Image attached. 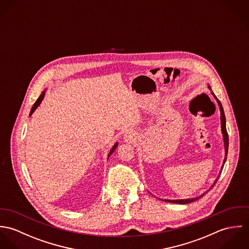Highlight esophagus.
<instances>
[{
	"mask_svg": "<svg viewBox=\"0 0 249 249\" xmlns=\"http://www.w3.org/2000/svg\"><path fill=\"white\" fill-rule=\"evenodd\" d=\"M124 140L127 142H133L134 141V135L131 132H126L124 134Z\"/></svg>",
	"mask_w": 249,
	"mask_h": 249,
	"instance_id": "obj_1",
	"label": "esophagus"
}]
</instances>
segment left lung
<instances>
[{"mask_svg":"<svg viewBox=\"0 0 249 249\" xmlns=\"http://www.w3.org/2000/svg\"><path fill=\"white\" fill-rule=\"evenodd\" d=\"M208 88L211 90V87H210V85H208ZM212 95L213 96V98L215 99V101L217 102V105H218V107H219V110H220V124H221V132H222V136H223V142H224V148H225V157H224V160H223V164H222V166H221V170H220V173L218 174V177L217 178L215 179V181L213 182V185L210 187V189L209 190H207L205 193H203L202 195H200L199 196H196V197H192V198H187V199H165V201H168V202H172V203H178V204H188V203H191V202H193V201H196V200H197V199H199L200 197H202L205 194H207V192L208 191H210L212 188H213V186H214V184L216 183V181H217V179L219 178V176H220V174H221V171H222V169H223V166H224V163H225V161H226V157H227V152H228V144H229V142H228V134H227V130H226V122H225V115H224V111H223V108H222V106H221V104H220V102L217 100V98L214 96V94H213V92H212Z\"/></svg>","mask_w":249,"mask_h":249,"instance_id":"8db88e82","label":"left lung"}]
</instances>
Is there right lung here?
<instances>
[{"label":"right lung","mask_w":249,"mask_h":249,"mask_svg":"<svg viewBox=\"0 0 249 249\" xmlns=\"http://www.w3.org/2000/svg\"><path fill=\"white\" fill-rule=\"evenodd\" d=\"M45 93H46V90L45 91H43L42 92V94L39 96V98L37 99V101H36V103H35V105L33 106L32 107V110H31V113H30V116H32L33 115V113L36 111V108L40 106V104L42 103V101H43V99H44V97H45ZM118 146V142H116L114 145H113V147L111 148V150H110V152H109V154H108V157L113 153V151L116 149V147Z\"/></svg>","instance_id":"1"}]
</instances>
